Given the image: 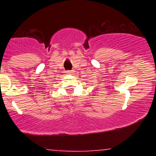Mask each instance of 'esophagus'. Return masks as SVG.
<instances>
[{"label": "esophagus", "instance_id": "34e87169", "mask_svg": "<svg viewBox=\"0 0 156 156\" xmlns=\"http://www.w3.org/2000/svg\"><path fill=\"white\" fill-rule=\"evenodd\" d=\"M74 73V70H67V74H70V73Z\"/></svg>", "mask_w": 156, "mask_h": 156}]
</instances>
